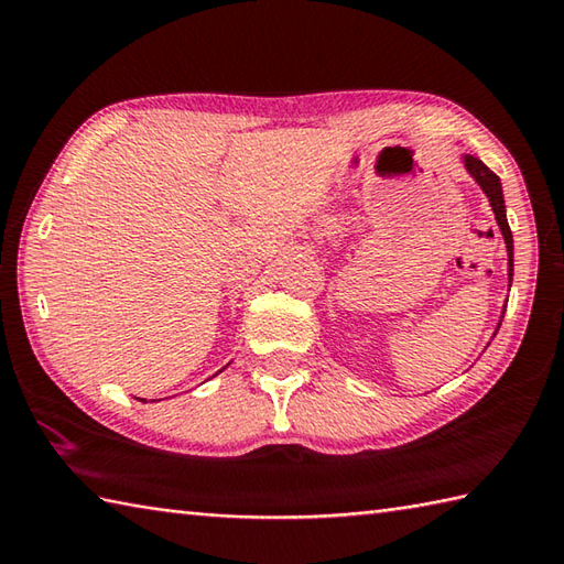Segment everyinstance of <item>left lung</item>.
<instances>
[{"instance_id":"1","label":"left lung","mask_w":564,"mask_h":564,"mask_svg":"<svg viewBox=\"0 0 564 564\" xmlns=\"http://www.w3.org/2000/svg\"><path fill=\"white\" fill-rule=\"evenodd\" d=\"M466 169H469V174L479 182V186L484 188V194L491 200V208L496 214V223L498 228L503 232V240H506V248H508V278L513 280V236H511V226H508L506 220V206H503V191H501V178H498L491 169H488L479 156H471L466 154L464 156Z\"/></svg>"}]
</instances>
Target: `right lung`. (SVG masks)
Wrapping results in <instances>:
<instances>
[{"instance_id": "1", "label": "right lung", "mask_w": 564, "mask_h": 564, "mask_svg": "<svg viewBox=\"0 0 564 564\" xmlns=\"http://www.w3.org/2000/svg\"><path fill=\"white\" fill-rule=\"evenodd\" d=\"M142 402H144V400H142Z\"/></svg>"}]
</instances>
